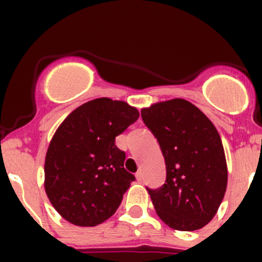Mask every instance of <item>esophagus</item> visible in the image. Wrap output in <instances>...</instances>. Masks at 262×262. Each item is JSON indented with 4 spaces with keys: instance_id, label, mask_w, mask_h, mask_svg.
Instances as JSON below:
<instances>
[{
    "instance_id": "esophagus-1",
    "label": "esophagus",
    "mask_w": 262,
    "mask_h": 262,
    "mask_svg": "<svg viewBox=\"0 0 262 262\" xmlns=\"http://www.w3.org/2000/svg\"><path fill=\"white\" fill-rule=\"evenodd\" d=\"M136 178L138 181H142V179H143V173H142V171H138V172L136 173Z\"/></svg>"
}]
</instances>
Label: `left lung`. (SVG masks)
<instances>
[{"mask_svg":"<svg viewBox=\"0 0 262 262\" xmlns=\"http://www.w3.org/2000/svg\"><path fill=\"white\" fill-rule=\"evenodd\" d=\"M142 119L157 138L166 181L147 189L157 215L178 231H196L214 218L228 180L221 136L200 109L184 99L156 102Z\"/></svg>","mask_w":262,"mask_h":262,"instance_id":"obj_1","label":"left lung"}]
</instances>
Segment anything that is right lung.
<instances>
[{"mask_svg": "<svg viewBox=\"0 0 262 262\" xmlns=\"http://www.w3.org/2000/svg\"><path fill=\"white\" fill-rule=\"evenodd\" d=\"M139 118L124 101L100 97L73 110L55 130L44 163V187L62 218L80 227L109 219L136 180L124 168L115 137Z\"/></svg>", "mask_w": 262, "mask_h": 262, "instance_id": "right-lung-1", "label": "right lung"}]
</instances>
